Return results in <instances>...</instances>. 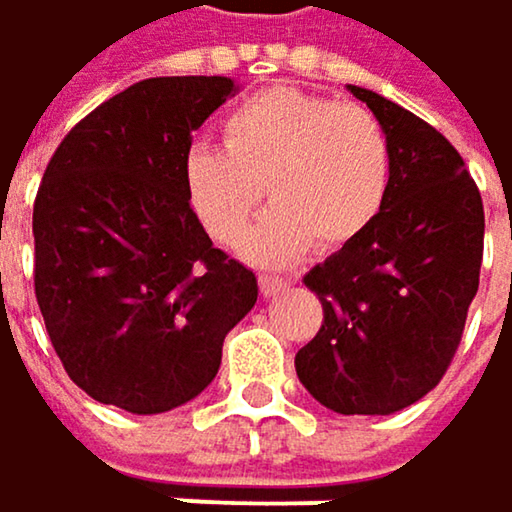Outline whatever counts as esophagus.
I'll return each mask as SVG.
<instances>
[{
  "label": "esophagus",
  "instance_id": "obj_1",
  "mask_svg": "<svg viewBox=\"0 0 512 512\" xmlns=\"http://www.w3.org/2000/svg\"><path fill=\"white\" fill-rule=\"evenodd\" d=\"M289 286H292L289 277H277V274H262V277H259V289H262L265 298H274V295L286 292Z\"/></svg>",
  "mask_w": 512,
  "mask_h": 512
}]
</instances>
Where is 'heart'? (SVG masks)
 <instances>
[{
    "label": "heart",
    "instance_id": "heart-1",
    "mask_svg": "<svg viewBox=\"0 0 512 512\" xmlns=\"http://www.w3.org/2000/svg\"><path fill=\"white\" fill-rule=\"evenodd\" d=\"M223 148L193 145L184 193L202 229L232 247L265 196L271 211L244 238L259 265H286L313 241L322 250L364 235L390 190V142L382 122L292 86L268 89L223 119Z\"/></svg>",
    "mask_w": 512,
    "mask_h": 512
}]
</instances>
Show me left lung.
I'll list each match as a JSON object with an SVG mask.
<instances>
[{"label":"left lung","mask_w":512,"mask_h":512,"mask_svg":"<svg viewBox=\"0 0 512 512\" xmlns=\"http://www.w3.org/2000/svg\"><path fill=\"white\" fill-rule=\"evenodd\" d=\"M390 142V190L373 226L304 283L325 322L295 355L301 384L337 414H393L447 373L477 295L483 199L459 151L423 119L349 86Z\"/></svg>","instance_id":"left-lung-1"}]
</instances>
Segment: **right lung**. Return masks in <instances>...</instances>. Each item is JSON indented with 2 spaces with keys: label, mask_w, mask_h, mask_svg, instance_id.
Here are the masks:
<instances>
[{
  "label": "right lung",
  "mask_w": 512,
  "mask_h": 512,
  "mask_svg": "<svg viewBox=\"0 0 512 512\" xmlns=\"http://www.w3.org/2000/svg\"><path fill=\"white\" fill-rule=\"evenodd\" d=\"M229 77H151L68 130L35 196V298L92 399L160 414L214 382L256 274L217 250L184 193L193 130Z\"/></svg>",
  "instance_id": "1"
}]
</instances>
